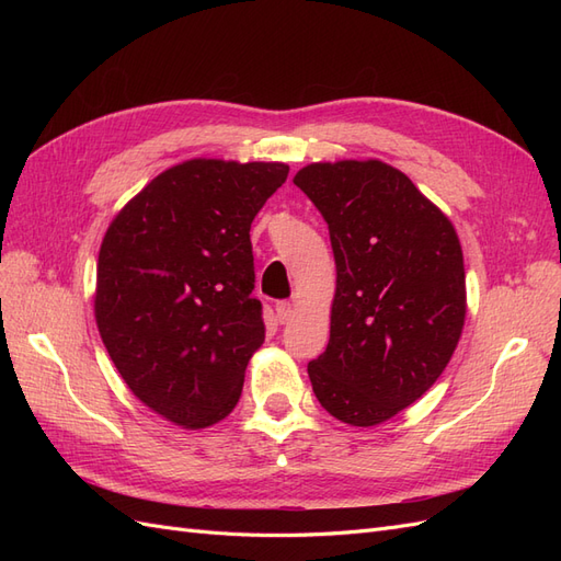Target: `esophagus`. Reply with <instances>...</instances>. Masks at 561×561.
<instances>
[{"mask_svg": "<svg viewBox=\"0 0 561 561\" xmlns=\"http://www.w3.org/2000/svg\"><path fill=\"white\" fill-rule=\"evenodd\" d=\"M276 316H278V322L280 325H285V322H290L293 316H295V307L290 301H278L276 304Z\"/></svg>", "mask_w": 561, "mask_h": 561, "instance_id": "1", "label": "esophagus"}]
</instances>
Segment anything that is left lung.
Returning a JSON list of instances; mask_svg holds the SVG:
<instances>
[{
	"label": "left lung",
	"mask_w": 561,
	"mask_h": 561,
	"mask_svg": "<svg viewBox=\"0 0 561 561\" xmlns=\"http://www.w3.org/2000/svg\"><path fill=\"white\" fill-rule=\"evenodd\" d=\"M330 229V342L309 363L318 402L377 426L443 375L466 320V268L449 219L398 168L311 163L295 175Z\"/></svg>",
	"instance_id": "obj_1"
}]
</instances>
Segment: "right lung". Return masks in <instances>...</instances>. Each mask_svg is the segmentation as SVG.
Listing matches in <instances>:
<instances>
[{"instance_id":"right-lung-1","label":"right lung","mask_w":561,"mask_h":561,"mask_svg":"<svg viewBox=\"0 0 561 561\" xmlns=\"http://www.w3.org/2000/svg\"><path fill=\"white\" fill-rule=\"evenodd\" d=\"M287 173L184 161L151 180L100 245V336L133 393L178 426H213L241 398L264 342L250 225Z\"/></svg>"}]
</instances>
